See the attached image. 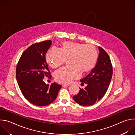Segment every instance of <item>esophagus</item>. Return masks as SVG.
<instances>
[{
    "label": "esophagus",
    "instance_id": "esophagus-1",
    "mask_svg": "<svg viewBox=\"0 0 135 135\" xmlns=\"http://www.w3.org/2000/svg\"><path fill=\"white\" fill-rule=\"evenodd\" d=\"M69 84H62V86L65 87V86H69Z\"/></svg>",
    "mask_w": 135,
    "mask_h": 135
}]
</instances>
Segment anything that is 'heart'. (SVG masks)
Segmentation results:
<instances>
[{
  "label": "heart",
  "instance_id": "b5f03b06",
  "mask_svg": "<svg viewBox=\"0 0 135 135\" xmlns=\"http://www.w3.org/2000/svg\"><path fill=\"white\" fill-rule=\"evenodd\" d=\"M68 59L71 66L54 73L55 80L64 84L70 83L73 80L79 79L81 71L83 73L90 72L97 64L98 53L92 45L65 42L61 44V50L52 47L46 55L47 62L53 69L61 67Z\"/></svg>",
  "mask_w": 135,
  "mask_h": 135
}]
</instances>
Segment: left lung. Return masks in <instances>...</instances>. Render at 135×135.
<instances>
[{"label":"left lung","mask_w":135,"mask_h":135,"mask_svg":"<svg viewBox=\"0 0 135 135\" xmlns=\"http://www.w3.org/2000/svg\"><path fill=\"white\" fill-rule=\"evenodd\" d=\"M99 56L95 67L81 80L83 84H87L84 89H80L79 93L73 96L74 101L84 106H91L100 100L106 93L109 85L113 69L110 59L106 52L99 47Z\"/></svg>","instance_id":"1"}]
</instances>
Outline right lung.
<instances>
[{
  "mask_svg": "<svg viewBox=\"0 0 135 135\" xmlns=\"http://www.w3.org/2000/svg\"><path fill=\"white\" fill-rule=\"evenodd\" d=\"M51 44L52 41L47 40L31 45L23 52L16 66V80L22 93L38 106L52 103L61 88L55 82L50 85L43 81L44 76H51L45 54Z\"/></svg>",
  "mask_w": 135,
  "mask_h": 135,
  "instance_id": "1",
  "label": "right lung"
}]
</instances>
